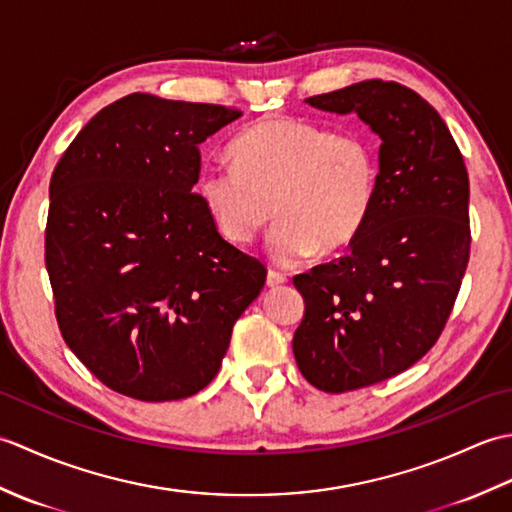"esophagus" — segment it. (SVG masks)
<instances>
[{
    "label": "esophagus",
    "instance_id": "esophagus-1",
    "mask_svg": "<svg viewBox=\"0 0 512 512\" xmlns=\"http://www.w3.org/2000/svg\"><path fill=\"white\" fill-rule=\"evenodd\" d=\"M286 281H288L286 275L277 273V270H268V275H266V286L268 288H279V286H284Z\"/></svg>",
    "mask_w": 512,
    "mask_h": 512
}]
</instances>
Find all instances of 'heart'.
Returning <instances> with one entry per match:
<instances>
[{"mask_svg": "<svg viewBox=\"0 0 512 512\" xmlns=\"http://www.w3.org/2000/svg\"><path fill=\"white\" fill-rule=\"evenodd\" d=\"M231 160L200 171L198 200L233 244L253 242L277 213L268 253L281 266L350 246L378 198V151L361 134L275 118L244 129Z\"/></svg>", "mask_w": 512, "mask_h": 512, "instance_id": "obj_1", "label": "heart"}]
</instances>
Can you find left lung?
Here are the masks:
<instances>
[{
  "label": "left lung",
  "instance_id": "left-lung-1",
  "mask_svg": "<svg viewBox=\"0 0 512 512\" xmlns=\"http://www.w3.org/2000/svg\"><path fill=\"white\" fill-rule=\"evenodd\" d=\"M306 103L356 114L380 138L361 235L292 279L306 301L292 339L299 372L343 394L405 372L438 341L469 264V173L447 123L405 85L372 79Z\"/></svg>",
  "mask_w": 512,
  "mask_h": 512
}]
</instances>
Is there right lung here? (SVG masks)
Returning a JSON list of instances; mask_svg holds the SVG:
<instances>
[{"label": "right lung", "instance_id": "1", "mask_svg": "<svg viewBox=\"0 0 512 512\" xmlns=\"http://www.w3.org/2000/svg\"><path fill=\"white\" fill-rule=\"evenodd\" d=\"M239 116L129 94L81 129L52 173L46 268L59 328L118 394H198L264 288V264L228 244L193 193L200 145Z\"/></svg>", "mask_w": 512, "mask_h": 512}]
</instances>
